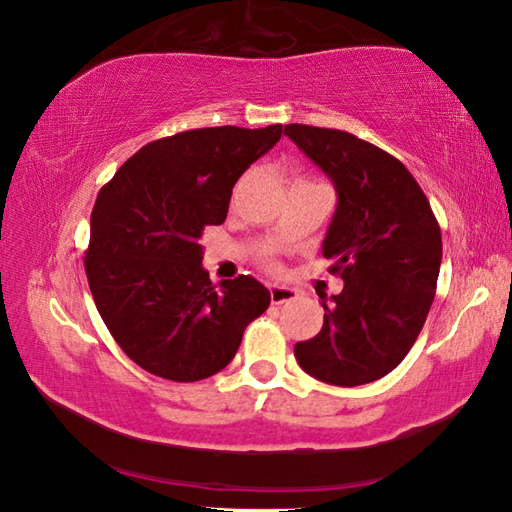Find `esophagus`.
Masks as SVG:
<instances>
[{
	"label": "esophagus",
	"instance_id": "obj_1",
	"mask_svg": "<svg viewBox=\"0 0 512 512\" xmlns=\"http://www.w3.org/2000/svg\"><path fill=\"white\" fill-rule=\"evenodd\" d=\"M298 298V291L291 287H280V284H271V302L273 305H284Z\"/></svg>",
	"mask_w": 512,
	"mask_h": 512
}]
</instances>
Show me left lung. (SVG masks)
<instances>
[{
  "label": "left lung",
  "instance_id": "left-lung-1",
  "mask_svg": "<svg viewBox=\"0 0 512 512\" xmlns=\"http://www.w3.org/2000/svg\"><path fill=\"white\" fill-rule=\"evenodd\" d=\"M284 135L339 194L323 255L345 282L323 302L320 332L293 352L325 384H370L400 366L427 320L443 259L440 225L411 171L379 146L307 124L284 126Z\"/></svg>",
  "mask_w": 512,
  "mask_h": 512
}]
</instances>
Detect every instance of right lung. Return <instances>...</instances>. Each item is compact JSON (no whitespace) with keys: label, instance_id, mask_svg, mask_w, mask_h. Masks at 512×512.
Here are the masks:
<instances>
[{"label":"right lung","instance_id":"right-lung-1","mask_svg":"<svg viewBox=\"0 0 512 512\" xmlns=\"http://www.w3.org/2000/svg\"><path fill=\"white\" fill-rule=\"evenodd\" d=\"M280 137L282 124L176 133L142 146L101 187L85 275L112 339L151 375H216L271 305L255 277L212 284L198 241L225 221L239 176Z\"/></svg>","mask_w":512,"mask_h":512}]
</instances>
